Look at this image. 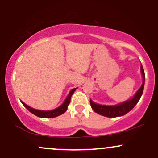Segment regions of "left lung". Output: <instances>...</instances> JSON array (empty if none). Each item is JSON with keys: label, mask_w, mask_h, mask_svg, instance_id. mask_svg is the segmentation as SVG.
Masks as SVG:
<instances>
[{"label": "left lung", "mask_w": 158, "mask_h": 158, "mask_svg": "<svg viewBox=\"0 0 158 158\" xmlns=\"http://www.w3.org/2000/svg\"><path fill=\"white\" fill-rule=\"evenodd\" d=\"M141 73H142L143 82L139 90L131 98L123 101V102L114 104V105H104V104H97V103L94 102L92 99H90L91 107L94 110V112L106 117H118L125 115L131 110L133 109V107L139 102L140 98L142 97L144 90V85H145V72H144V69L142 65H141Z\"/></svg>", "instance_id": "1"}]
</instances>
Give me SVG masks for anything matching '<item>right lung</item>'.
Masks as SVG:
<instances>
[{
    "mask_svg": "<svg viewBox=\"0 0 158 158\" xmlns=\"http://www.w3.org/2000/svg\"><path fill=\"white\" fill-rule=\"evenodd\" d=\"M77 89V88H75V89H73L72 90L69 92L68 95L66 96V99L64 100L63 104H61L60 106L57 107V108L54 110H40L34 109L32 107H29L27 104H25L23 101H21L22 104L24 105V107H26L29 112H31V114H33L34 115L37 116V117H41V118H54V117H58V116L61 115V114H64L66 110H67V107L69 105V102H70L71 97H72L73 94L75 91Z\"/></svg>",
    "mask_w": 158,
    "mask_h": 158,
    "instance_id": "right-lung-1",
    "label": "right lung"
}]
</instances>
